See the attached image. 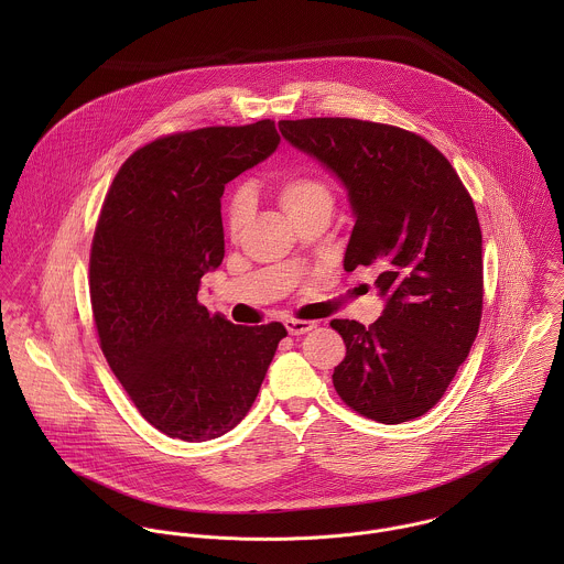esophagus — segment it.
I'll return each instance as SVG.
<instances>
[{"mask_svg": "<svg viewBox=\"0 0 564 564\" xmlns=\"http://www.w3.org/2000/svg\"><path fill=\"white\" fill-rule=\"evenodd\" d=\"M286 325V329H289V334L291 336H300V334H306V332H311L313 327H315V322H300V319H286L284 322Z\"/></svg>", "mask_w": 564, "mask_h": 564, "instance_id": "1", "label": "esophagus"}]
</instances>
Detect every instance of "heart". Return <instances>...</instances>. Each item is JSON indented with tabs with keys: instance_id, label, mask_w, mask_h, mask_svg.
Returning <instances> with one entry per match:
<instances>
[{
	"instance_id": "1",
	"label": "heart",
	"mask_w": 564,
	"mask_h": 564,
	"mask_svg": "<svg viewBox=\"0 0 564 564\" xmlns=\"http://www.w3.org/2000/svg\"><path fill=\"white\" fill-rule=\"evenodd\" d=\"M278 199L291 219L300 217L322 204L332 206V202H334L332 191L322 177L308 175V173L284 177L278 184ZM249 217H251V195L245 188H237L230 195L228 208H226V226H228V235L232 239L241 237Z\"/></svg>"
}]
</instances>
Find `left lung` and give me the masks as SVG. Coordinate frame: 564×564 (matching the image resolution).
Masks as SVG:
<instances>
[{"label":"left lung","mask_w":564,"mask_h":564,"mask_svg":"<svg viewBox=\"0 0 564 564\" xmlns=\"http://www.w3.org/2000/svg\"><path fill=\"white\" fill-rule=\"evenodd\" d=\"M278 126L347 188L356 224L343 267H376L387 302L369 327L329 323L347 347L334 389L367 419H416L445 395L482 319L474 199L449 161L414 132L340 117Z\"/></svg>","instance_id":"1"}]
</instances>
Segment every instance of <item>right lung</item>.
I'll return each mask as SVG.
<instances>
[{
	"label": "right lung",
	"mask_w": 564,
	"mask_h": 564,
	"mask_svg": "<svg viewBox=\"0 0 564 564\" xmlns=\"http://www.w3.org/2000/svg\"><path fill=\"white\" fill-rule=\"evenodd\" d=\"M280 145L271 119L169 134L121 164L101 206L88 286L101 351L139 412L171 438L230 432L286 327L235 325L197 302L224 260L221 195Z\"/></svg>",
	"instance_id": "right-lung-1"
}]
</instances>
